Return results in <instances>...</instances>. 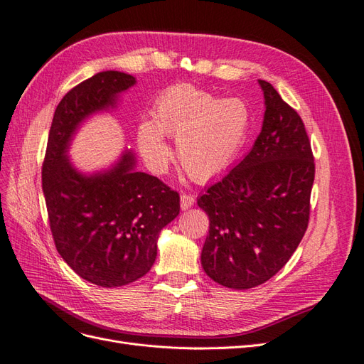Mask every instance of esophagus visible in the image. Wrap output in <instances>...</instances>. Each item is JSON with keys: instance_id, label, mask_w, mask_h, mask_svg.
I'll return each mask as SVG.
<instances>
[{"instance_id": "34e87169", "label": "esophagus", "mask_w": 364, "mask_h": 364, "mask_svg": "<svg viewBox=\"0 0 364 364\" xmlns=\"http://www.w3.org/2000/svg\"><path fill=\"white\" fill-rule=\"evenodd\" d=\"M180 204H181L183 210L191 208L195 204V196L191 195V193H183L181 199H180Z\"/></svg>"}]
</instances>
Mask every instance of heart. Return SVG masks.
Listing matches in <instances>:
<instances>
[{"mask_svg":"<svg viewBox=\"0 0 364 364\" xmlns=\"http://www.w3.org/2000/svg\"><path fill=\"white\" fill-rule=\"evenodd\" d=\"M252 113L242 100H225L191 85H175L156 100L152 121L137 128V142L151 166L161 169L171 159L163 134L177 137V157L195 181L225 175L250 137Z\"/></svg>","mask_w":364,"mask_h":364,"instance_id":"heart-1","label":"heart"}]
</instances>
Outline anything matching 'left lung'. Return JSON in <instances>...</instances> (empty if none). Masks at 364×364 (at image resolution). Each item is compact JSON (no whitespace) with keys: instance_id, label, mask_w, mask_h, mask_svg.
I'll return each instance as SVG.
<instances>
[{"instance_id":"1","label":"left lung","mask_w":364,"mask_h":364,"mask_svg":"<svg viewBox=\"0 0 364 364\" xmlns=\"http://www.w3.org/2000/svg\"><path fill=\"white\" fill-rule=\"evenodd\" d=\"M262 133L250 154L199 196L210 230L201 252L205 274L245 290L271 279L309 227L314 157L301 116L271 83Z\"/></svg>"}]
</instances>
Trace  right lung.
<instances>
[{
  "mask_svg": "<svg viewBox=\"0 0 364 364\" xmlns=\"http://www.w3.org/2000/svg\"><path fill=\"white\" fill-rule=\"evenodd\" d=\"M133 75L105 71L73 87L58 102L42 165V189L54 245L73 271L101 287L130 284L156 262L163 227L180 213V195L125 152L105 173H78L66 159L69 140L90 113L107 109Z\"/></svg>",
  "mask_w": 364,
  "mask_h": 364,
  "instance_id": "1",
  "label": "right lung"
}]
</instances>
